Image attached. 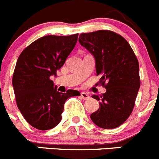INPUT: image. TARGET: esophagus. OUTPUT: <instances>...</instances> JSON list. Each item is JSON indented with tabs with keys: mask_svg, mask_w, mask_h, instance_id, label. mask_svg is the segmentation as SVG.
I'll return each mask as SVG.
<instances>
[{
	"mask_svg": "<svg viewBox=\"0 0 159 159\" xmlns=\"http://www.w3.org/2000/svg\"><path fill=\"white\" fill-rule=\"evenodd\" d=\"M81 97L82 98L83 100H88L89 98V95L83 92V93H81Z\"/></svg>",
	"mask_w": 159,
	"mask_h": 159,
	"instance_id": "1",
	"label": "esophagus"
}]
</instances>
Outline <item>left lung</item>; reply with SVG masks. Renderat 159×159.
Returning a JSON list of instances; mask_svg holds the SVG:
<instances>
[{"mask_svg": "<svg viewBox=\"0 0 159 159\" xmlns=\"http://www.w3.org/2000/svg\"><path fill=\"white\" fill-rule=\"evenodd\" d=\"M78 41L94 56L96 75L107 89L92 96L100 101V108L90 118L102 129L117 128L131 115L140 86L136 56L128 41L113 31L81 34Z\"/></svg>", "mask_w": 159, "mask_h": 159, "instance_id": "left-lung-1", "label": "left lung"}]
</instances>
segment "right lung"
I'll return each mask as SVG.
<instances>
[{
    "label": "right lung",
    "mask_w": 159,
    "mask_h": 159,
    "mask_svg": "<svg viewBox=\"0 0 159 159\" xmlns=\"http://www.w3.org/2000/svg\"><path fill=\"white\" fill-rule=\"evenodd\" d=\"M78 34L48 35L26 47L18 58L12 78L16 103L26 121L40 130L56 126L66 100L79 96L77 90L59 93L51 80L75 48Z\"/></svg>",
    "instance_id": "right-lung-1"
}]
</instances>
